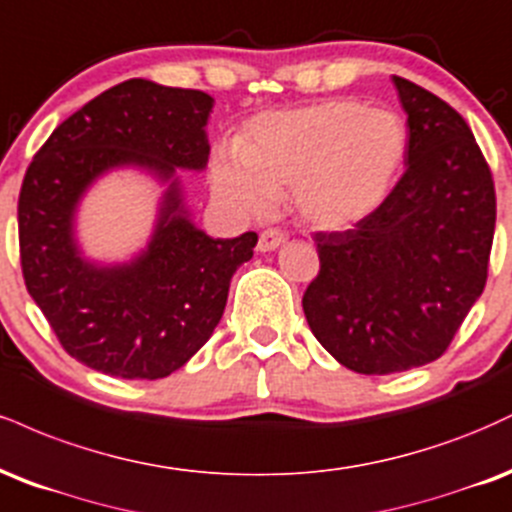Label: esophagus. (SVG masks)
I'll use <instances>...</instances> for the list:
<instances>
[{"label":"esophagus","mask_w":512,"mask_h":512,"mask_svg":"<svg viewBox=\"0 0 512 512\" xmlns=\"http://www.w3.org/2000/svg\"><path fill=\"white\" fill-rule=\"evenodd\" d=\"M287 242V234L278 230V227H268V230L261 232V237H258V249L261 251H273L278 249Z\"/></svg>","instance_id":"34e87169"}]
</instances>
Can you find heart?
I'll return each mask as SVG.
<instances>
[{
  "label": "heart",
  "instance_id": "heart-1",
  "mask_svg": "<svg viewBox=\"0 0 512 512\" xmlns=\"http://www.w3.org/2000/svg\"><path fill=\"white\" fill-rule=\"evenodd\" d=\"M407 148L410 129L398 112L350 98L318 100L258 117L239 148L218 155L213 186L249 215H266L292 189L309 225L342 230L386 203Z\"/></svg>",
  "mask_w": 512,
  "mask_h": 512
}]
</instances>
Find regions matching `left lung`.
<instances>
[{
	"label": "left lung",
	"instance_id": "obj_1",
	"mask_svg": "<svg viewBox=\"0 0 512 512\" xmlns=\"http://www.w3.org/2000/svg\"><path fill=\"white\" fill-rule=\"evenodd\" d=\"M407 112V170L352 230L314 232L318 275L302 306L347 369L398 374L441 357L484 292L496 189L470 126L446 100L393 76Z\"/></svg>",
	"mask_w": 512,
	"mask_h": 512
}]
</instances>
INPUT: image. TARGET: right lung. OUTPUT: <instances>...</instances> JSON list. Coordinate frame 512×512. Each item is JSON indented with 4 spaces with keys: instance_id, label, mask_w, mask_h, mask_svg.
<instances>
[{
    "instance_id": "1",
    "label": "right lung",
    "mask_w": 512,
    "mask_h": 512,
    "mask_svg": "<svg viewBox=\"0 0 512 512\" xmlns=\"http://www.w3.org/2000/svg\"><path fill=\"white\" fill-rule=\"evenodd\" d=\"M213 98L143 78L119 83L64 119L28 165L18 194V249L28 294L59 345L119 378L170 376L220 323L230 280L254 256L256 232L213 239L194 227L174 179L203 170ZM141 164L171 189L149 249L129 267L100 269L77 256L73 210L105 169Z\"/></svg>"
}]
</instances>
